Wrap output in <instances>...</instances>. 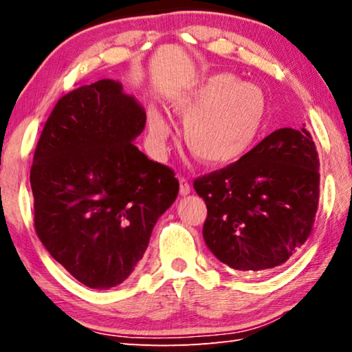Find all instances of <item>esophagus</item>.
<instances>
[{
	"mask_svg": "<svg viewBox=\"0 0 352 352\" xmlns=\"http://www.w3.org/2000/svg\"><path fill=\"white\" fill-rule=\"evenodd\" d=\"M178 182H180V195H188L190 192V184L186 178H178Z\"/></svg>",
	"mask_w": 352,
	"mask_h": 352,
	"instance_id": "esophagus-1",
	"label": "esophagus"
}]
</instances>
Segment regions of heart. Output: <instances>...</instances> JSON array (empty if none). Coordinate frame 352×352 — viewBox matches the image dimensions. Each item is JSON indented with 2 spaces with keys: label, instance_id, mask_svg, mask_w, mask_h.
I'll use <instances>...</instances> for the list:
<instances>
[{
  "label": "heart",
  "instance_id": "heart-1",
  "mask_svg": "<svg viewBox=\"0 0 352 352\" xmlns=\"http://www.w3.org/2000/svg\"><path fill=\"white\" fill-rule=\"evenodd\" d=\"M170 107L184 119V144L208 166L239 162L250 152L265 121L264 91L236 76L217 73L189 90L174 94ZM148 138L153 151L164 153L172 129L157 109L147 113Z\"/></svg>",
  "mask_w": 352,
  "mask_h": 352
}]
</instances>
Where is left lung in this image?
<instances>
[{
	"label": "left lung",
	"mask_w": 352,
	"mask_h": 352,
	"mask_svg": "<svg viewBox=\"0 0 352 352\" xmlns=\"http://www.w3.org/2000/svg\"><path fill=\"white\" fill-rule=\"evenodd\" d=\"M320 160L302 127L278 129L239 162L194 180L208 216L204 239L231 269L284 264L311 236L318 208Z\"/></svg>",
	"instance_id": "8db88e82"
}]
</instances>
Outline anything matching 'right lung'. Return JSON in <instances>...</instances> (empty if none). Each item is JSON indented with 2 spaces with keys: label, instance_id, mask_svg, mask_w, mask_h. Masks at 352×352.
<instances>
[{
  "label": "right lung",
  "instance_id": "add662e5",
  "mask_svg": "<svg viewBox=\"0 0 352 352\" xmlns=\"http://www.w3.org/2000/svg\"><path fill=\"white\" fill-rule=\"evenodd\" d=\"M146 111L102 79L58 99L31 168L34 226L58 264L90 289L126 281L178 180L133 144Z\"/></svg>",
  "mask_w": 352,
  "mask_h": 352
}]
</instances>
